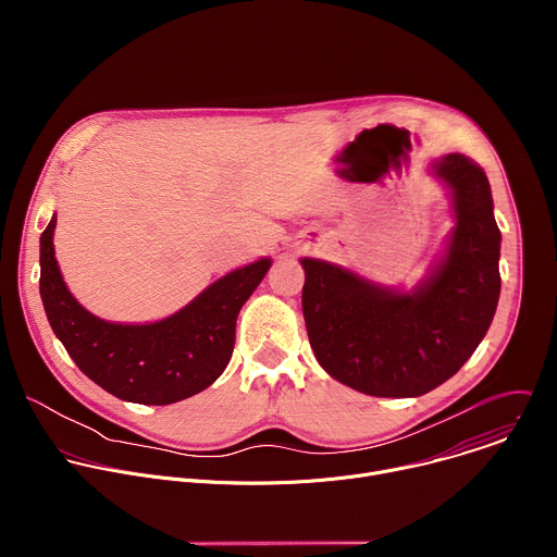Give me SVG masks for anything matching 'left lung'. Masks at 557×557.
I'll return each instance as SVG.
<instances>
[{
    "mask_svg": "<svg viewBox=\"0 0 557 557\" xmlns=\"http://www.w3.org/2000/svg\"><path fill=\"white\" fill-rule=\"evenodd\" d=\"M454 196L445 258L414 293L374 286L304 258L310 348L344 385L370 396H421L454 376L483 342L500 297V228L490 181L462 153L432 165Z\"/></svg>",
    "mask_w": 557,
    "mask_h": 557,
    "instance_id": "obj_1",
    "label": "left lung"
}]
</instances>
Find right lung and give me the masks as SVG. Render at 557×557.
<instances>
[{
	"label": "right lung",
	"mask_w": 557,
	"mask_h": 557,
	"mask_svg": "<svg viewBox=\"0 0 557 557\" xmlns=\"http://www.w3.org/2000/svg\"><path fill=\"white\" fill-rule=\"evenodd\" d=\"M54 224L52 218L41 233L39 290L48 322L78 370L119 399L143 406L183 401L222 374L235 344L237 312L271 260L224 275L163 322L110 324L70 295L54 260Z\"/></svg>",
	"instance_id": "1"
}]
</instances>
